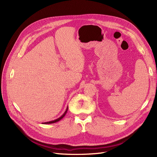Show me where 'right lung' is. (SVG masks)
<instances>
[{"label": "right lung", "mask_w": 157, "mask_h": 157, "mask_svg": "<svg viewBox=\"0 0 157 157\" xmlns=\"http://www.w3.org/2000/svg\"><path fill=\"white\" fill-rule=\"evenodd\" d=\"M67 110H68V107L67 108V109H66V111H65V112L64 113V114L63 115L61 116V117H59V118H58V119H56V120H55V121H50V122H44V124H52V123H55V122H58V121H60L61 118H62L65 115V114L67 113Z\"/></svg>", "instance_id": "1"}]
</instances>
